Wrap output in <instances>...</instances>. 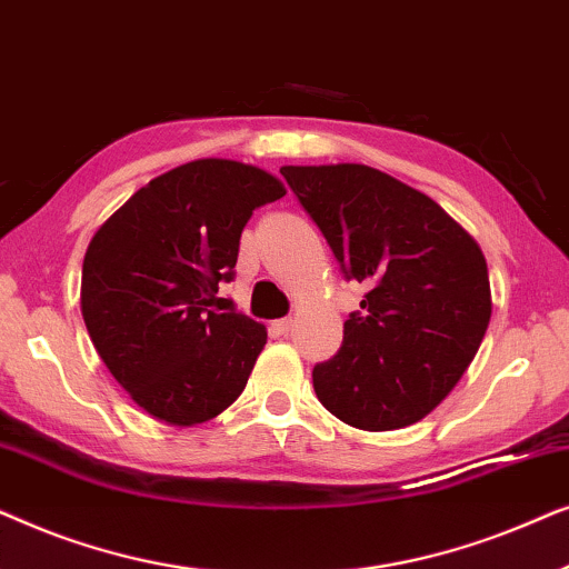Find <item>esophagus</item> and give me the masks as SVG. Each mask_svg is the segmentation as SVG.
I'll use <instances>...</instances> for the list:
<instances>
[{
    "instance_id": "obj_1",
    "label": "esophagus",
    "mask_w": 569,
    "mask_h": 569,
    "mask_svg": "<svg viewBox=\"0 0 569 569\" xmlns=\"http://www.w3.org/2000/svg\"><path fill=\"white\" fill-rule=\"evenodd\" d=\"M292 316H287V318H279V321H274V323H271V331H274V333H287V331H290L292 329Z\"/></svg>"
}]
</instances>
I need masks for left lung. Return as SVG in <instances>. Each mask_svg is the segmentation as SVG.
<instances>
[{"label": "left lung", "instance_id": "left-lung-1", "mask_svg": "<svg viewBox=\"0 0 569 569\" xmlns=\"http://www.w3.org/2000/svg\"><path fill=\"white\" fill-rule=\"evenodd\" d=\"M282 176L345 277L370 287L339 352L313 368L318 401L357 430L419 422L485 339V253L438 201L370 166H284Z\"/></svg>", "mask_w": 569, "mask_h": 569}]
</instances>
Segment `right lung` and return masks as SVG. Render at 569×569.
Returning a JSON list of instances; mask_svg holds the SVG:
<instances>
[{
    "instance_id": "obj_1",
    "label": "right lung",
    "mask_w": 569,
    "mask_h": 569,
    "mask_svg": "<svg viewBox=\"0 0 569 569\" xmlns=\"http://www.w3.org/2000/svg\"><path fill=\"white\" fill-rule=\"evenodd\" d=\"M284 197L267 170L204 158L152 178L92 236L82 318L100 360L158 422L201 425L243 393L267 329L214 313L253 209Z\"/></svg>"
}]
</instances>
